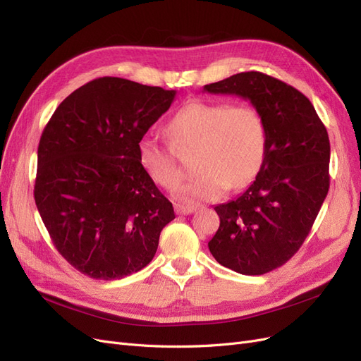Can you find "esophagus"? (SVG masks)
<instances>
[{
	"mask_svg": "<svg viewBox=\"0 0 361 361\" xmlns=\"http://www.w3.org/2000/svg\"><path fill=\"white\" fill-rule=\"evenodd\" d=\"M174 211H176L178 215H190L192 212H195L194 206H183V204H176L174 206Z\"/></svg>",
	"mask_w": 361,
	"mask_h": 361,
	"instance_id": "esophagus-1",
	"label": "esophagus"
}]
</instances>
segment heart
I'll return each mask as SVG.
<instances>
[{
    "mask_svg": "<svg viewBox=\"0 0 361 361\" xmlns=\"http://www.w3.org/2000/svg\"><path fill=\"white\" fill-rule=\"evenodd\" d=\"M167 134L178 150L197 147L194 169L199 174L174 191L183 203L215 200L228 187H247L267 155L264 118L245 102L191 101L173 116ZM137 152L140 166L152 180L166 190L176 187L182 173L171 146L143 137Z\"/></svg>",
    "mask_w": 361,
    "mask_h": 361,
    "instance_id": "obj_1",
    "label": "heart"
}]
</instances>
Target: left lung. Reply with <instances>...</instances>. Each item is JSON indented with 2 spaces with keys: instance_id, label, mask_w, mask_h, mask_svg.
<instances>
[{
  "instance_id": "8db88e82",
  "label": "left lung",
  "mask_w": 361,
  "mask_h": 361,
  "mask_svg": "<svg viewBox=\"0 0 361 361\" xmlns=\"http://www.w3.org/2000/svg\"><path fill=\"white\" fill-rule=\"evenodd\" d=\"M203 92L248 99L264 118L267 155L255 182L215 206L220 227L207 244L218 264L260 276L281 267L307 238L330 188V140L301 92L262 72H241Z\"/></svg>"
}]
</instances>
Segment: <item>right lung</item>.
Segmentation results:
<instances>
[{"label":"right lung","mask_w":361,"mask_h":361,"mask_svg":"<svg viewBox=\"0 0 361 361\" xmlns=\"http://www.w3.org/2000/svg\"><path fill=\"white\" fill-rule=\"evenodd\" d=\"M174 96L104 76L71 93L43 129L36 206L59 253L82 274L116 280L143 269L174 220L137 152Z\"/></svg>","instance_id":"obj_1"}]
</instances>
